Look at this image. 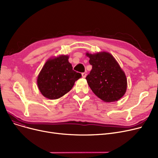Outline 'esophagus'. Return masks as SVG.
Segmentation results:
<instances>
[{
  "instance_id": "esophagus-1",
  "label": "esophagus",
  "mask_w": 158,
  "mask_h": 158,
  "mask_svg": "<svg viewBox=\"0 0 158 158\" xmlns=\"http://www.w3.org/2000/svg\"><path fill=\"white\" fill-rule=\"evenodd\" d=\"M82 77H84V78H85V77H86V73L85 72H83V73H82Z\"/></svg>"
}]
</instances>
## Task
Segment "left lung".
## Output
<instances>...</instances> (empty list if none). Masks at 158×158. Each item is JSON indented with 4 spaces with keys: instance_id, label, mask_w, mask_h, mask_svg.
Here are the masks:
<instances>
[{
    "instance_id": "1",
    "label": "left lung",
    "mask_w": 158,
    "mask_h": 158,
    "mask_svg": "<svg viewBox=\"0 0 158 158\" xmlns=\"http://www.w3.org/2000/svg\"><path fill=\"white\" fill-rule=\"evenodd\" d=\"M86 55L92 69L86 79L93 92L107 102L119 100L126 92L127 79L117 61L106 52Z\"/></svg>"
}]
</instances>
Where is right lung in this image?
I'll use <instances>...</instances> for the list:
<instances>
[{
    "label": "right lung",
    "instance_id": "obj_1",
    "mask_svg": "<svg viewBox=\"0 0 158 158\" xmlns=\"http://www.w3.org/2000/svg\"><path fill=\"white\" fill-rule=\"evenodd\" d=\"M69 56L48 60L41 69L37 79L38 88L42 95L49 99L61 97L72 88L81 74L73 70Z\"/></svg>",
    "mask_w": 158,
    "mask_h": 158
}]
</instances>
